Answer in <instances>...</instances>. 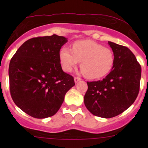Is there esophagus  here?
<instances>
[{
  "label": "esophagus",
  "mask_w": 148,
  "mask_h": 148,
  "mask_svg": "<svg viewBox=\"0 0 148 148\" xmlns=\"http://www.w3.org/2000/svg\"><path fill=\"white\" fill-rule=\"evenodd\" d=\"M80 80H81V79L79 78V77H74V82H75V83H77Z\"/></svg>",
  "instance_id": "esophagus-1"
}]
</instances>
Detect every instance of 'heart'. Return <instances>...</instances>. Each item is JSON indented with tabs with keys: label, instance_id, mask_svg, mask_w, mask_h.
Wrapping results in <instances>:
<instances>
[{
	"label": "heart",
	"instance_id": "obj_1",
	"mask_svg": "<svg viewBox=\"0 0 148 148\" xmlns=\"http://www.w3.org/2000/svg\"><path fill=\"white\" fill-rule=\"evenodd\" d=\"M59 56L62 69L65 72H71L81 62L82 74L91 79L107 76L114 64L112 51L92 40L75 41L71 49L62 48Z\"/></svg>",
	"mask_w": 148,
	"mask_h": 148
}]
</instances>
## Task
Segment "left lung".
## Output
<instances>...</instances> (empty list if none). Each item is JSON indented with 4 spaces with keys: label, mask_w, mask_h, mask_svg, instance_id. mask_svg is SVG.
I'll return each mask as SVG.
<instances>
[{
    "label": "left lung",
    "mask_w": 148,
    "mask_h": 148,
    "mask_svg": "<svg viewBox=\"0 0 148 148\" xmlns=\"http://www.w3.org/2000/svg\"><path fill=\"white\" fill-rule=\"evenodd\" d=\"M108 44L114 55V66L102 80L87 82L84 97L87 110L102 118L115 117L133 104L141 78V66L132 52L111 41Z\"/></svg>",
    "instance_id": "1"
}]
</instances>
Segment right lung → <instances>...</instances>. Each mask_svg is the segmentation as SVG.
I'll list each match as a JSON object with an SVG mask.
<instances>
[{"mask_svg": "<svg viewBox=\"0 0 148 148\" xmlns=\"http://www.w3.org/2000/svg\"><path fill=\"white\" fill-rule=\"evenodd\" d=\"M67 38L53 34L33 38L19 47L10 62V92L22 111L38 119L54 115L66 93L75 85L62 70L59 51Z\"/></svg>", "mask_w": 148, "mask_h": 148, "instance_id": "obj_1", "label": "right lung"}]
</instances>
